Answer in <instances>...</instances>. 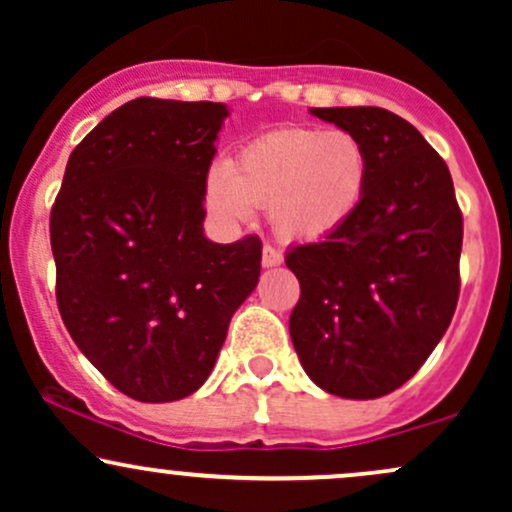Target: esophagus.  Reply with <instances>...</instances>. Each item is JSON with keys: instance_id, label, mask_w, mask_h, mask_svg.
I'll use <instances>...</instances> for the list:
<instances>
[{"instance_id": "esophagus-1", "label": "esophagus", "mask_w": 512, "mask_h": 512, "mask_svg": "<svg viewBox=\"0 0 512 512\" xmlns=\"http://www.w3.org/2000/svg\"><path fill=\"white\" fill-rule=\"evenodd\" d=\"M281 262H284V255H281L279 250H274L272 245H264V248H262V267L272 269V267H279Z\"/></svg>"}]
</instances>
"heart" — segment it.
Instances as JSON below:
<instances>
[{
  "mask_svg": "<svg viewBox=\"0 0 512 512\" xmlns=\"http://www.w3.org/2000/svg\"><path fill=\"white\" fill-rule=\"evenodd\" d=\"M370 175L368 146L354 132L281 127L211 170L204 202L226 226L245 223L260 207L281 240L320 243L354 221Z\"/></svg>",
  "mask_w": 512,
  "mask_h": 512,
  "instance_id": "heart-1",
  "label": "heart"
}]
</instances>
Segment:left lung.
Wrapping results in <instances>:
<instances>
[{
    "label": "left lung",
    "instance_id": "left-lung-1",
    "mask_svg": "<svg viewBox=\"0 0 512 512\" xmlns=\"http://www.w3.org/2000/svg\"><path fill=\"white\" fill-rule=\"evenodd\" d=\"M368 146L363 207L337 236L296 245L301 281L289 330L317 387L378 399L402 387L436 349L460 296L462 214L445 161L385 108H310Z\"/></svg>",
    "mask_w": 512,
    "mask_h": 512
}]
</instances>
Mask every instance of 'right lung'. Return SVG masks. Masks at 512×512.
Instances as JSON below:
<instances>
[{"mask_svg":"<svg viewBox=\"0 0 512 512\" xmlns=\"http://www.w3.org/2000/svg\"><path fill=\"white\" fill-rule=\"evenodd\" d=\"M226 117L209 101L120 105L72 151L52 207L64 327L137 402L197 392L260 281V240L204 236V185Z\"/></svg>","mask_w":512,"mask_h":512,"instance_id":"1","label":"right lung"}]
</instances>
